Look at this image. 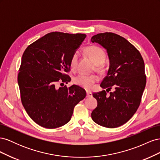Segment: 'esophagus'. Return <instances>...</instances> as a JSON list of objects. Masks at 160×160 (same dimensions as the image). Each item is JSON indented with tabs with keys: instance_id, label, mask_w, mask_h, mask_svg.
Masks as SVG:
<instances>
[{
	"instance_id": "esophagus-1",
	"label": "esophagus",
	"mask_w": 160,
	"mask_h": 160,
	"mask_svg": "<svg viewBox=\"0 0 160 160\" xmlns=\"http://www.w3.org/2000/svg\"><path fill=\"white\" fill-rule=\"evenodd\" d=\"M86 93H87V98H91V97L93 96V94H92V93L90 91H87Z\"/></svg>"
}]
</instances>
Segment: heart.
<instances>
[{
	"mask_svg": "<svg viewBox=\"0 0 160 160\" xmlns=\"http://www.w3.org/2000/svg\"><path fill=\"white\" fill-rule=\"evenodd\" d=\"M83 52L95 64V71L99 72H103L104 70L103 63L106 59V54L104 51L98 46L92 45L86 47L83 49ZM77 62H78V55L75 52L71 56L70 60V67L72 70L76 69ZM98 80V77L95 75H85L80 74L74 77L72 82L75 85H78L82 88L90 89Z\"/></svg>",
	"mask_w": 160,
	"mask_h": 160,
	"instance_id": "1",
	"label": "heart"
}]
</instances>
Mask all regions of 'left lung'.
I'll use <instances>...</instances> for the list:
<instances>
[{"instance_id":"left-lung-1","label":"left lung","mask_w":160,"mask_h":160,"mask_svg":"<svg viewBox=\"0 0 160 160\" xmlns=\"http://www.w3.org/2000/svg\"><path fill=\"white\" fill-rule=\"evenodd\" d=\"M107 50L110 66L101 87L105 90L93 94L98 106L91 118L108 128L121 126L132 118L141 103L146 84L145 64L139 51L125 38L113 32L99 33L91 38Z\"/></svg>"}]
</instances>
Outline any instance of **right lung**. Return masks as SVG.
I'll list each match as a JSON object with an SVG mask.
<instances>
[{
  "instance_id": "right-lung-1",
  "label": "right lung",
  "mask_w": 160,
  "mask_h": 160,
  "mask_svg": "<svg viewBox=\"0 0 160 160\" xmlns=\"http://www.w3.org/2000/svg\"><path fill=\"white\" fill-rule=\"evenodd\" d=\"M85 37V34L52 32L24 52L18 73L21 102L40 126L53 129L68 123L75 106L85 98V91L77 85L56 86L71 81L65 72H69L71 56Z\"/></svg>"
}]
</instances>
